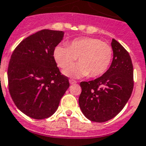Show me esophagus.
Returning <instances> with one entry per match:
<instances>
[{"instance_id": "esophagus-1", "label": "esophagus", "mask_w": 146, "mask_h": 146, "mask_svg": "<svg viewBox=\"0 0 146 146\" xmlns=\"http://www.w3.org/2000/svg\"><path fill=\"white\" fill-rule=\"evenodd\" d=\"M69 82H70V84H71V85H73V84H75V83H76V81L73 80H72V79H70V80H69Z\"/></svg>"}]
</instances>
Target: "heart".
<instances>
[{
    "label": "heart",
    "mask_w": 146,
    "mask_h": 146,
    "mask_svg": "<svg viewBox=\"0 0 146 146\" xmlns=\"http://www.w3.org/2000/svg\"><path fill=\"white\" fill-rule=\"evenodd\" d=\"M113 54L110 45L93 37L75 39L67 46L58 45L53 50V58L60 68H66L78 58L79 63L63 71L64 75L74 78L104 74L111 64Z\"/></svg>",
    "instance_id": "obj_1"
}]
</instances>
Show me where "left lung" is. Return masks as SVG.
Instances as JSON below:
<instances>
[{
	"mask_svg": "<svg viewBox=\"0 0 146 146\" xmlns=\"http://www.w3.org/2000/svg\"><path fill=\"white\" fill-rule=\"evenodd\" d=\"M111 46L113 58L102 76L81 82L79 105L90 121L104 122L119 114L129 100L133 90V66L129 54L115 39Z\"/></svg>",
	"mask_w": 146,
	"mask_h": 146,
	"instance_id": "obj_1",
	"label": "left lung"
}]
</instances>
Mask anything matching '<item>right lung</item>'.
<instances>
[{
    "instance_id": "add662e5",
    "label": "right lung",
    "mask_w": 146,
    "mask_h": 146,
    "mask_svg": "<svg viewBox=\"0 0 146 146\" xmlns=\"http://www.w3.org/2000/svg\"><path fill=\"white\" fill-rule=\"evenodd\" d=\"M64 32L42 30L22 40L7 70L9 92L16 106L27 116L43 119L53 115L70 86L53 58Z\"/></svg>"
}]
</instances>
